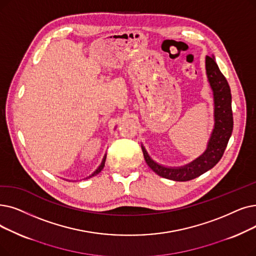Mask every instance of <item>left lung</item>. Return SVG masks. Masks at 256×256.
<instances>
[{
    "label": "left lung",
    "mask_w": 256,
    "mask_h": 256,
    "mask_svg": "<svg viewBox=\"0 0 256 256\" xmlns=\"http://www.w3.org/2000/svg\"><path fill=\"white\" fill-rule=\"evenodd\" d=\"M206 74L214 92V128L211 132L206 150L192 162L181 168H166L154 162L141 146L144 159L150 168L160 176L174 181H190L211 170L220 160L233 130L231 92L225 76L222 74L214 56H206Z\"/></svg>",
    "instance_id": "8db88e82"
}]
</instances>
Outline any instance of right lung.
<instances>
[{"label": "right lung", "mask_w": 256, "mask_h": 256, "mask_svg": "<svg viewBox=\"0 0 256 256\" xmlns=\"http://www.w3.org/2000/svg\"><path fill=\"white\" fill-rule=\"evenodd\" d=\"M106 154H104V159H102V164L99 165V168L90 176H88V178H92V176H96L97 174H99L100 172L102 170V168H104V163H106Z\"/></svg>", "instance_id": "obj_1"}]
</instances>
